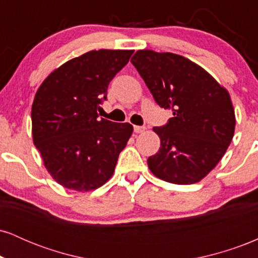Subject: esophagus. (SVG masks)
<instances>
[{
    "label": "esophagus",
    "instance_id": "obj_1",
    "mask_svg": "<svg viewBox=\"0 0 258 258\" xmlns=\"http://www.w3.org/2000/svg\"><path fill=\"white\" fill-rule=\"evenodd\" d=\"M133 131L136 133H143L146 131V127L144 126H133Z\"/></svg>",
    "mask_w": 258,
    "mask_h": 258
}]
</instances>
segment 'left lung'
<instances>
[{"label": "left lung", "instance_id": "8db88e82", "mask_svg": "<svg viewBox=\"0 0 258 258\" xmlns=\"http://www.w3.org/2000/svg\"><path fill=\"white\" fill-rule=\"evenodd\" d=\"M131 63L155 102L173 111L166 125L153 128L161 144L148 159L150 171L174 184L200 182L233 139L235 114L229 93L205 69L174 53L141 49Z\"/></svg>", "mask_w": 258, "mask_h": 258}]
</instances>
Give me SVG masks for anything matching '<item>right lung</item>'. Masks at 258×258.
Returning a JSON list of instances; mask_svg holds the SVG:
<instances>
[{
	"mask_svg": "<svg viewBox=\"0 0 258 258\" xmlns=\"http://www.w3.org/2000/svg\"><path fill=\"white\" fill-rule=\"evenodd\" d=\"M133 51H90L47 76L31 109L32 139L55 182L90 191L110 179L133 132L128 122L102 119L97 110L109 82L128 63Z\"/></svg>",
	"mask_w": 258,
	"mask_h": 258,
	"instance_id": "add662e5",
	"label": "right lung"
}]
</instances>
